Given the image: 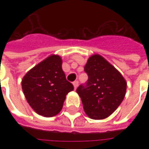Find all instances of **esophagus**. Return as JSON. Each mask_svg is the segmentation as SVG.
<instances>
[{"label": "esophagus", "instance_id": "esophagus-1", "mask_svg": "<svg viewBox=\"0 0 149 149\" xmlns=\"http://www.w3.org/2000/svg\"><path fill=\"white\" fill-rule=\"evenodd\" d=\"M78 84H79V81H75L74 82H73V85H74L75 89L78 87Z\"/></svg>", "mask_w": 149, "mask_h": 149}]
</instances>
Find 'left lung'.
<instances>
[{"mask_svg": "<svg viewBox=\"0 0 149 149\" xmlns=\"http://www.w3.org/2000/svg\"><path fill=\"white\" fill-rule=\"evenodd\" d=\"M84 72L88 79L77 88L84 112L90 118L101 120L112 114L120 104L127 84L122 75L100 55L88 60Z\"/></svg>", "mask_w": 149, "mask_h": 149, "instance_id": "obj_1", "label": "left lung"}]
</instances>
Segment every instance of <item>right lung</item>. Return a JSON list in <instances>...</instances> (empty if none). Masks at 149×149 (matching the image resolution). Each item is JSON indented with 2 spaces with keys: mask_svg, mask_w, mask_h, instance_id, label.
Here are the masks:
<instances>
[{
  "mask_svg": "<svg viewBox=\"0 0 149 149\" xmlns=\"http://www.w3.org/2000/svg\"><path fill=\"white\" fill-rule=\"evenodd\" d=\"M61 58L52 55L28 72L22 80L25 98L34 111L44 116L60 112L73 85L66 80Z\"/></svg>",
  "mask_w": 149,
  "mask_h": 149,
  "instance_id": "1",
  "label": "right lung"
}]
</instances>
